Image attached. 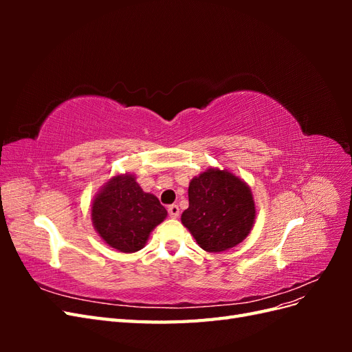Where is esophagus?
Returning <instances> with one entry per match:
<instances>
[{"instance_id":"obj_1","label":"esophagus","mask_w":352,"mask_h":352,"mask_svg":"<svg viewBox=\"0 0 352 352\" xmlns=\"http://www.w3.org/2000/svg\"><path fill=\"white\" fill-rule=\"evenodd\" d=\"M168 216L172 217V219H177L179 217V207L176 206V204H172V206H168Z\"/></svg>"}]
</instances>
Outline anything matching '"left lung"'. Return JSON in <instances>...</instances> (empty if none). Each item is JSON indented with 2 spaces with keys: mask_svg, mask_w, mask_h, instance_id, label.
<instances>
[{
  "mask_svg": "<svg viewBox=\"0 0 352 352\" xmlns=\"http://www.w3.org/2000/svg\"><path fill=\"white\" fill-rule=\"evenodd\" d=\"M188 198L180 220L204 251H228L250 235L255 202L250 185L235 173L207 168L189 182Z\"/></svg>",
  "mask_w": 352,
  "mask_h": 352,
  "instance_id": "1",
  "label": "left lung"
}]
</instances>
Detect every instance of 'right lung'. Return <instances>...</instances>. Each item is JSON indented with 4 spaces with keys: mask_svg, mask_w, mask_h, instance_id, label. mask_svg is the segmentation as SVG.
<instances>
[{
    "mask_svg": "<svg viewBox=\"0 0 352 352\" xmlns=\"http://www.w3.org/2000/svg\"><path fill=\"white\" fill-rule=\"evenodd\" d=\"M166 217L167 210L158 198L144 192L129 172L109 179L91 206L94 229L109 247L126 254L142 250Z\"/></svg>",
    "mask_w": 352,
    "mask_h": 352,
    "instance_id": "1",
    "label": "right lung"
}]
</instances>
